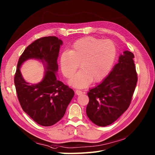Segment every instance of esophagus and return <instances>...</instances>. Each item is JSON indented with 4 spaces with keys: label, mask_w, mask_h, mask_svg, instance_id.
Segmentation results:
<instances>
[{
    "label": "esophagus",
    "mask_w": 155,
    "mask_h": 155,
    "mask_svg": "<svg viewBox=\"0 0 155 155\" xmlns=\"http://www.w3.org/2000/svg\"><path fill=\"white\" fill-rule=\"evenodd\" d=\"M83 93V92L81 90H76V94H77V95H81V94H82Z\"/></svg>",
    "instance_id": "obj_1"
}]
</instances>
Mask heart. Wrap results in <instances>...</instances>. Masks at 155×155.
Returning <instances> with one entry per match:
<instances>
[{
	"instance_id": "b5f03b06",
	"label": "heart",
	"mask_w": 155,
	"mask_h": 155,
	"mask_svg": "<svg viewBox=\"0 0 155 155\" xmlns=\"http://www.w3.org/2000/svg\"><path fill=\"white\" fill-rule=\"evenodd\" d=\"M116 56V46L110 40L82 38L72 45L69 51L62 53V72L65 77L70 78L79 64L81 71L73 77L69 84L78 88L86 87L91 81L98 82L107 75Z\"/></svg>"
}]
</instances>
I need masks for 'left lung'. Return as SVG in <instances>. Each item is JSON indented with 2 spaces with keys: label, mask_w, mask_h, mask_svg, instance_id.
<instances>
[{
  "label": "left lung",
  "mask_w": 155,
  "mask_h": 155,
  "mask_svg": "<svg viewBox=\"0 0 155 155\" xmlns=\"http://www.w3.org/2000/svg\"><path fill=\"white\" fill-rule=\"evenodd\" d=\"M133 53L124 51L109 75L87 93L88 118L98 126L111 124L128 109L138 81Z\"/></svg>",
  "instance_id": "8db88e82"
}]
</instances>
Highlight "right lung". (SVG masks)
<instances>
[{
  "label": "right lung",
  "mask_w": 155,
  "mask_h": 155,
  "mask_svg": "<svg viewBox=\"0 0 155 155\" xmlns=\"http://www.w3.org/2000/svg\"><path fill=\"white\" fill-rule=\"evenodd\" d=\"M62 41L57 37L38 38L25 49L18 59L14 82L23 111L42 126H51L64 115L74 96V91L58 81L57 58ZM40 59L47 71L43 80L29 84L23 78L19 68L28 59Z\"/></svg>",
  "instance_id": "add662e5"
}]
</instances>
